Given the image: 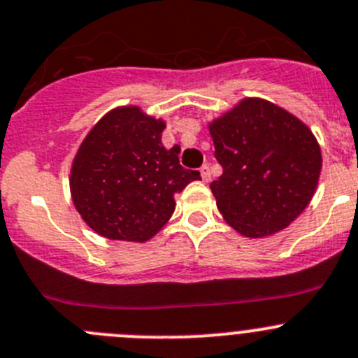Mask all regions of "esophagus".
Segmentation results:
<instances>
[{"mask_svg":"<svg viewBox=\"0 0 358 358\" xmlns=\"http://www.w3.org/2000/svg\"><path fill=\"white\" fill-rule=\"evenodd\" d=\"M199 173H201L203 182H210V178H212V175H210V166H208V164H205V166H201V169H199Z\"/></svg>","mask_w":358,"mask_h":358,"instance_id":"esophagus-1","label":"esophagus"}]
</instances>
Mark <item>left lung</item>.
Wrapping results in <instances>:
<instances>
[{
    "instance_id": "8db88e82",
    "label": "left lung",
    "mask_w": 358,
    "mask_h": 358,
    "mask_svg": "<svg viewBox=\"0 0 358 358\" xmlns=\"http://www.w3.org/2000/svg\"><path fill=\"white\" fill-rule=\"evenodd\" d=\"M222 175L217 208L240 235L263 238L289 226L318 187L322 150L309 127L265 99H243L208 123Z\"/></svg>"
}]
</instances>
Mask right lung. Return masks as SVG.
<instances>
[{
	"instance_id": "add662e5",
	"label": "right lung",
	"mask_w": 358,
	"mask_h": 358,
	"mask_svg": "<svg viewBox=\"0 0 358 358\" xmlns=\"http://www.w3.org/2000/svg\"><path fill=\"white\" fill-rule=\"evenodd\" d=\"M164 120L122 106L95 123L70 168V194L86 224L109 240L146 242L175 212V194L199 171L162 145Z\"/></svg>"
}]
</instances>
